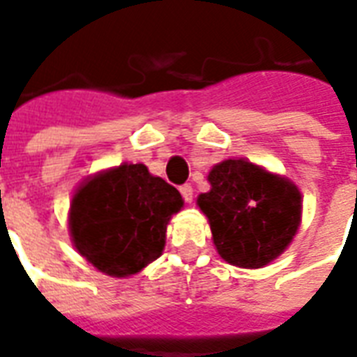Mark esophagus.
Returning a JSON list of instances; mask_svg holds the SVG:
<instances>
[{"mask_svg": "<svg viewBox=\"0 0 357 357\" xmlns=\"http://www.w3.org/2000/svg\"><path fill=\"white\" fill-rule=\"evenodd\" d=\"M181 193H182V197H184V201H186L188 204L193 201V188L190 186V184H184V186H181Z\"/></svg>", "mask_w": 357, "mask_h": 357, "instance_id": "esophagus-1", "label": "esophagus"}]
</instances>
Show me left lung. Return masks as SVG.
I'll return each instance as SVG.
<instances>
[{
    "instance_id": "8db88e82",
    "label": "left lung",
    "mask_w": 357,
    "mask_h": 357,
    "mask_svg": "<svg viewBox=\"0 0 357 357\" xmlns=\"http://www.w3.org/2000/svg\"><path fill=\"white\" fill-rule=\"evenodd\" d=\"M210 192L197 197L218 255L241 269H261L291 245L302 221V193L287 176L245 158L219 162Z\"/></svg>"
}]
</instances>
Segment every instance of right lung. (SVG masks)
I'll return each instance as SVG.
<instances>
[{"label": "right lung", "mask_w": 357, "mask_h": 357, "mask_svg": "<svg viewBox=\"0 0 357 357\" xmlns=\"http://www.w3.org/2000/svg\"><path fill=\"white\" fill-rule=\"evenodd\" d=\"M182 206L176 188L147 165L123 162L79 184L68 213L71 243L102 275H138L162 256L167 225Z\"/></svg>", "instance_id": "add662e5"}]
</instances>
